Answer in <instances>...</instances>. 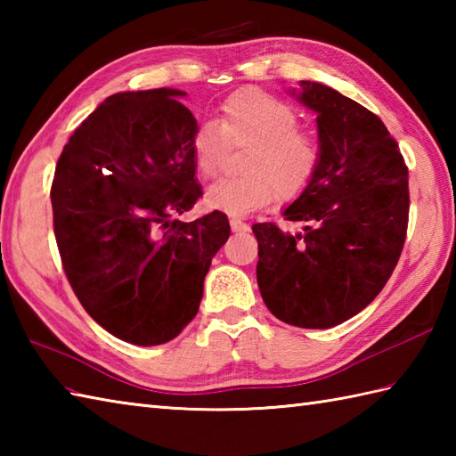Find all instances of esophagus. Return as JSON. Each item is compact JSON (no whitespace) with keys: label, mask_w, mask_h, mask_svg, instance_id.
Listing matches in <instances>:
<instances>
[{"label":"esophagus","mask_w":456,"mask_h":456,"mask_svg":"<svg viewBox=\"0 0 456 456\" xmlns=\"http://www.w3.org/2000/svg\"><path fill=\"white\" fill-rule=\"evenodd\" d=\"M229 223H231V229H233L235 233H247V231L250 229V227H248V223L240 221L239 217H231V219H229Z\"/></svg>","instance_id":"34e87169"}]
</instances>
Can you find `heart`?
<instances>
[{"label": "heart", "instance_id": "1", "mask_svg": "<svg viewBox=\"0 0 456 456\" xmlns=\"http://www.w3.org/2000/svg\"><path fill=\"white\" fill-rule=\"evenodd\" d=\"M297 123L289 105L265 92L243 90L223 102L217 123H201L191 134L193 162L201 176H213L225 162L229 147L247 149L239 162L243 174L208 186L206 206L229 216H247L274 198H297L322 159L315 134L299 129Z\"/></svg>", "mask_w": 456, "mask_h": 456}]
</instances>
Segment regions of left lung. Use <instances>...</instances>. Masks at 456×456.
<instances>
[{
	"instance_id": "left-lung-1",
	"label": "left lung",
	"mask_w": 456,
	"mask_h": 456,
	"mask_svg": "<svg viewBox=\"0 0 456 456\" xmlns=\"http://www.w3.org/2000/svg\"><path fill=\"white\" fill-rule=\"evenodd\" d=\"M292 98L317 115L322 159L282 211L299 233L256 223V282L274 317L329 329L372 302L392 276L408 229V167L386 125L361 103L317 82Z\"/></svg>"
}]
</instances>
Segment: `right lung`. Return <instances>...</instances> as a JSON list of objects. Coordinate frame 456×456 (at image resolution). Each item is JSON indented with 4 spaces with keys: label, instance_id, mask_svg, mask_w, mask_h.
Returning a JSON list of instances; mask_svg holds the SVG:
<instances>
[{
    "label": "right lung",
    "instance_id": "right-lung-1",
    "mask_svg": "<svg viewBox=\"0 0 456 456\" xmlns=\"http://www.w3.org/2000/svg\"><path fill=\"white\" fill-rule=\"evenodd\" d=\"M186 92L113 94L58 159L51 190L64 273L94 322L125 343L172 341L196 317L227 216H182L201 196Z\"/></svg>",
    "mask_w": 456,
    "mask_h": 456
}]
</instances>
